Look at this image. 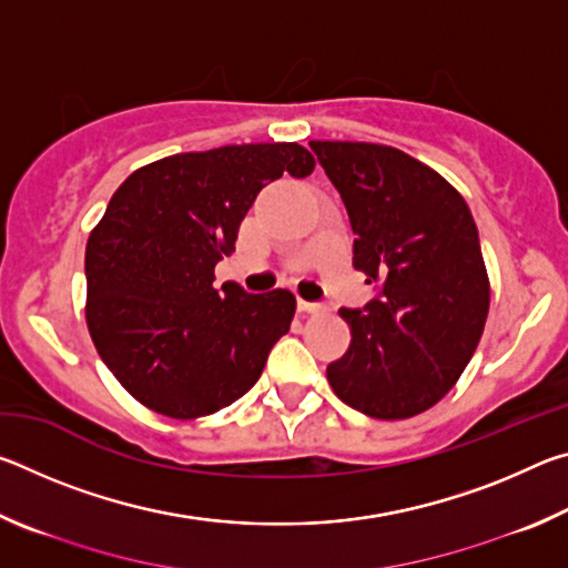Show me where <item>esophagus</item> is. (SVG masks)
<instances>
[{
  "label": "esophagus",
  "instance_id": "esophagus-1",
  "mask_svg": "<svg viewBox=\"0 0 568 568\" xmlns=\"http://www.w3.org/2000/svg\"><path fill=\"white\" fill-rule=\"evenodd\" d=\"M321 303H311V301H303V297H301V301H297V311H303V313H318L321 311Z\"/></svg>",
  "mask_w": 568,
  "mask_h": 568
}]
</instances>
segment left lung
I'll return each instance as SVG.
<instances>
[{"instance_id": "8db88e82", "label": "left lung", "mask_w": 568, "mask_h": 568, "mask_svg": "<svg viewBox=\"0 0 568 568\" xmlns=\"http://www.w3.org/2000/svg\"><path fill=\"white\" fill-rule=\"evenodd\" d=\"M348 210L353 267L378 295L343 307L351 345L328 365L335 396L381 420L418 416L456 386L484 333L491 287L454 185L406 152L313 140Z\"/></svg>"}]
</instances>
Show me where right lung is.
Segmentation results:
<instances>
[{
	"instance_id": "1",
	"label": "right lung",
	"mask_w": 568,
	"mask_h": 568,
	"mask_svg": "<svg viewBox=\"0 0 568 568\" xmlns=\"http://www.w3.org/2000/svg\"><path fill=\"white\" fill-rule=\"evenodd\" d=\"M315 168L297 142L180 152L134 170L84 253L88 328L100 358L142 406L190 420L255 386L291 331V291L213 287L215 265L267 182Z\"/></svg>"
}]
</instances>
